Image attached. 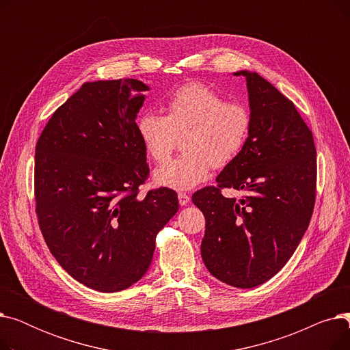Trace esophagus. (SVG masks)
Wrapping results in <instances>:
<instances>
[{"mask_svg": "<svg viewBox=\"0 0 350 350\" xmlns=\"http://www.w3.org/2000/svg\"><path fill=\"white\" fill-rule=\"evenodd\" d=\"M178 203L180 206H187L189 201H190V196L186 194V193H178Z\"/></svg>", "mask_w": 350, "mask_h": 350, "instance_id": "esophagus-1", "label": "esophagus"}]
</instances>
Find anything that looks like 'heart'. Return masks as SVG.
Returning a JSON list of instances; mask_svg holds the SVG:
<instances>
[{
    "mask_svg": "<svg viewBox=\"0 0 350 350\" xmlns=\"http://www.w3.org/2000/svg\"><path fill=\"white\" fill-rule=\"evenodd\" d=\"M252 127L250 109L227 102L208 85L190 82L170 96L165 115L144 112L136 122L139 139L156 163H165L183 136L185 153L154 173L159 186L190 190L203 183L211 167L231 164L247 144Z\"/></svg>",
    "mask_w": 350,
    "mask_h": 350,
    "instance_id": "b5f03b06",
    "label": "heart"
}]
</instances>
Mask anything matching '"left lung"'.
Instances as JSON below:
<instances>
[{
	"mask_svg": "<svg viewBox=\"0 0 350 350\" xmlns=\"http://www.w3.org/2000/svg\"><path fill=\"white\" fill-rule=\"evenodd\" d=\"M252 127L247 144L217 177L193 194L206 217L201 256L227 285L254 288L288 262L309 226L317 194L314 136L286 96L258 73L241 70ZM223 188L244 191L241 200Z\"/></svg>",
	"mask_w": 350,
	"mask_h": 350,
	"instance_id": "8db88e82",
	"label": "left lung"
}]
</instances>
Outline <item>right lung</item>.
I'll use <instances>...</instances> for the list:
<instances>
[{
	"label": "right lung",
	"mask_w": 350,
	"mask_h": 350,
	"mask_svg": "<svg viewBox=\"0 0 350 350\" xmlns=\"http://www.w3.org/2000/svg\"><path fill=\"white\" fill-rule=\"evenodd\" d=\"M147 89L137 79L83 83L35 147V211L45 243L73 280L100 292L143 277L159 231L178 210L172 189L137 196L150 172L136 131Z\"/></svg>",
	"instance_id": "1"
}]
</instances>
